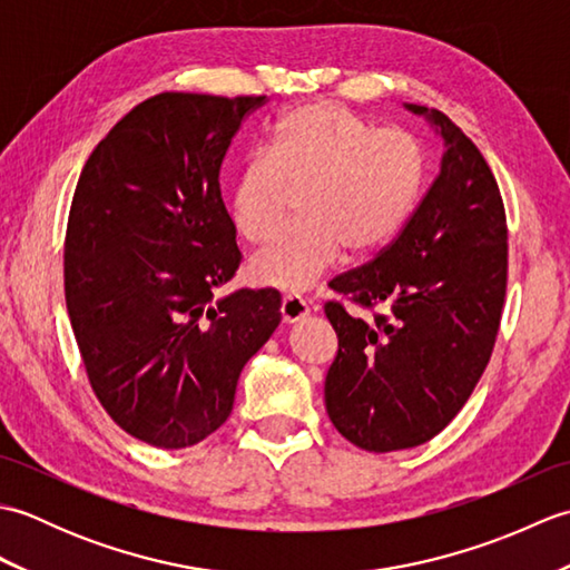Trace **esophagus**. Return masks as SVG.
I'll return each instance as SVG.
<instances>
[{
	"label": "esophagus",
	"instance_id": "esophagus-1",
	"mask_svg": "<svg viewBox=\"0 0 570 570\" xmlns=\"http://www.w3.org/2000/svg\"><path fill=\"white\" fill-rule=\"evenodd\" d=\"M308 313H311V306L306 304L304 298L294 296V294L284 296V301H282V321H284V323H298V321H304V318L308 316Z\"/></svg>",
	"mask_w": 570,
	"mask_h": 570
}]
</instances>
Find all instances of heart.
<instances>
[{"mask_svg":"<svg viewBox=\"0 0 570 570\" xmlns=\"http://www.w3.org/2000/svg\"><path fill=\"white\" fill-rule=\"evenodd\" d=\"M421 184V151L402 129L370 122L333 102L296 107L278 119L264 159L247 164L229 190V220L249 245H266L288 193H301L304 223L286 229L249 264L262 286L304 292L337 259L386 245Z\"/></svg>","mask_w":570,"mask_h":570,"instance_id":"b5f03b06","label":"heart"}]
</instances>
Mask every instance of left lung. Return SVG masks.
I'll list each match as a JSON object with an SVG mask.
<instances>
[{"label": "left lung", "mask_w": 570, "mask_h": 570, "mask_svg": "<svg viewBox=\"0 0 570 570\" xmlns=\"http://www.w3.org/2000/svg\"><path fill=\"white\" fill-rule=\"evenodd\" d=\"M443 139L441 171L402 233L331 288L372 321L328 301L337 355L325 409L370 453L414 448L441 433L485 372L507 292V217L488 161L439 110L406 105Z\"/></svg>", "instance_id": "8db88e82"}]
</instances>
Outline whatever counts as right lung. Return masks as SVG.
<instances>
[{
	"instance_id": "1",
	"label": "right lung",
	"mask_w": 570,
	"mask_h": 570,
	"mask_svg": "<svg viewBox=\"0 0 570 570\" xmlns=\"http://www.w3.org/2000/svg\"><path fill=\"white\" fill-rule=\"evenodd\" d=\"M259 98L161 92L110 129L72 196L66 306L95 396L156 448L208 439L282 323L276 288L217 298L242 254L220 166Z\"/></svg>"
}]
</instances>
